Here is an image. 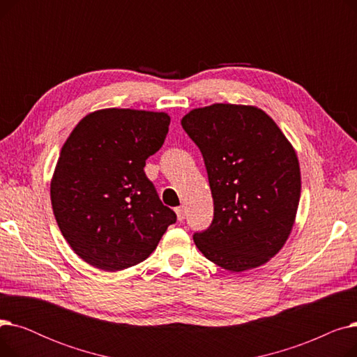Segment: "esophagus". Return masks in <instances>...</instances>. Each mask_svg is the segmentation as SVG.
I'll return each mask as SVG.
<instances>
[{
    "label": "esophagus",
    "instance_id": "34e87169",
    "mask_svg": "<svg viewBox=\"0 0 357 357\" xmlns=\"http://www.w3.org/2000/svg\"><path fill=\"white\" fill-rule=\"evenodd\" d=\"M175 213H176L178 221H183V220H185V208H183V207H178V208L175 210Z\"/></svg>",
    "mask_w": 357,
    "mask_h": 357
}]
</instances>
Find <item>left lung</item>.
I'll return each mask as SVG.
<instances>
[{
	"label": "left lung",
	"mask_w": 357,
	"mask_h": 357,
	"mask_svg": "<svg viewBox=\"0 0 357 357\" xmlns=\"http://www.w3.org/2000/svg\"><path fill=\"white\" fill-rule=\"evenodd\" d=\"M181 124L201 150L214 199L211 226L194 234L197 248L230 272L266 264L288 240L301 195L292 144L253 105L195 108Z\"/></svg>",
	"instance_id": "8db88e82"
}]
</instances>
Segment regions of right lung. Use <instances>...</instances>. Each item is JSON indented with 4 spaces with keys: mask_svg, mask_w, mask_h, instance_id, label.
I'll use <instances>...</instances> for the list:
<instances>
[{
    "mask_svg": "<svg viewBox=\"0 0 357 357\" xmlns=\"http://www.w3.org/2000/svg\"><path fill=\"white\" fill-rule=\"evenodd\" d=\"M169 123L166 112L105 108L66 139L50 182L52 208L72 250L91 266L114 272L140 264L176 221L144 174Z\"/></svg>",
    "mask_w": 357,
    "mask_h": 357,
    "instance_id": "obj_1",
    "label": "right lung"
}]
</instances>
